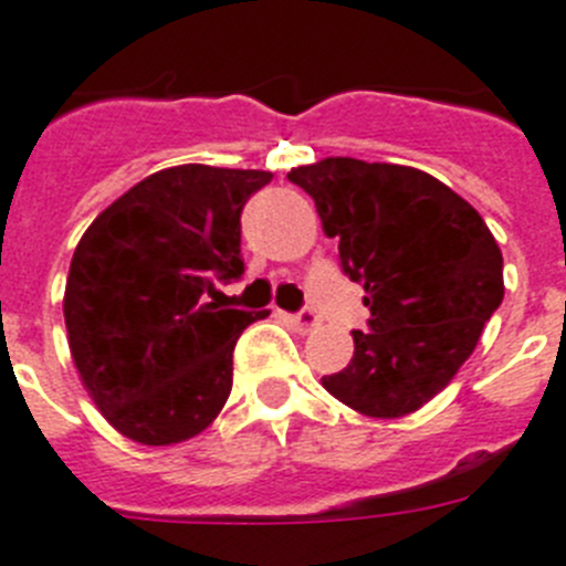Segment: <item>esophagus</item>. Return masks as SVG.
Segmentation results:
<instances>
[{
    "mask_svg": "<svg viewBox=\"0 0 566 566\" xmlns=\"http://www.w3.org/2000/svg\"><path fill=\"white\" fill-rule=\"evenodd\" d=\"M287 324L295 329V333H313V329H318V315L313 313V310H302V313L295 315H287Z\"/></svg>",
    "mask_w": 566,
    "mask_h": 566,
    "instance_id": "esophagus-1",
    "label": "esophagus"
}]
</instances>
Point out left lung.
I'll list each match as a JSON object with an SVG mask.
<instances>
[{"label":"left lung","instance_id":"left-lung-1","mask_svg":"<svg viewBox=\"0 0 566 566\" xmlns=\"http://www.w3.org/2000/svg\"><path fill=\"white\" fill-rule=\"evenodd\" d=\"M287 180L315 200L371 313L353 360L321 384L366 417L411 415L451 384L502 304L496 239L476 208L411 166L327 157Z\"/></svg>","mask_w":566,"mask_h":566}]
</instances>
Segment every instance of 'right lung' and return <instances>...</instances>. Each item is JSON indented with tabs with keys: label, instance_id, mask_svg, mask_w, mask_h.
<instances>
[{
	"label": "right lung",
	"instance_id": "add662e5",
	"mask_svg": "<svg viewBox=\"0 0 566 566\" xmlns=\"http://www.w3.org/2000/svg\"><path fill=\"white\" fill-rule=\"evenodd\" d=\"M271 171L171 166L86 228L70 262V353L101 415L144 446L191 440L220 415L233 346L271 310H217L213 282L245 273L242 208Z\"/></svg>",
	"mask_w": 566,
	"mask_h": 566
}]
</instances>
